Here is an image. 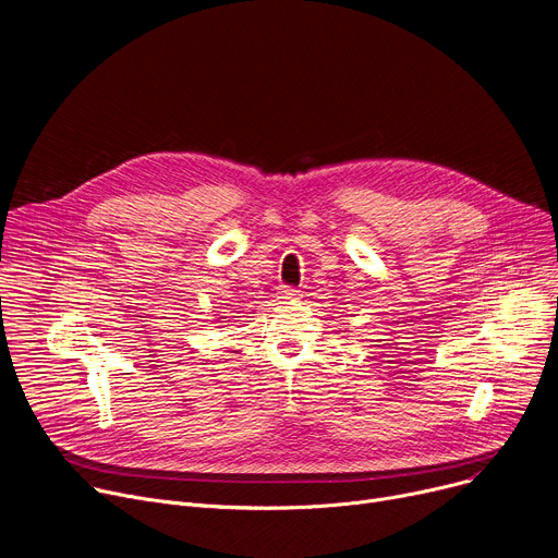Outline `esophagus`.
<instances>
[{
	"instance_id": "obj_1",
	"label": "esophagus",
	"mask_w": 558,
	"mask_h": 558,
	"mask_svg": "<svg viewBox=\"0 0 558 558\" xmlns=\"http://www.w3.org/2000/svg\"><path fill=\"white\" fill-rule=\"evenodd\" d=\"M277 295H279V300H283V302H295V300L300 298V290H298V288H290V286H279Z\"/></svg>"
}]
</instances>
